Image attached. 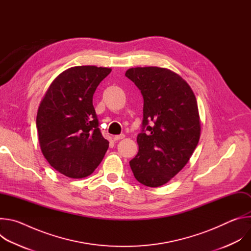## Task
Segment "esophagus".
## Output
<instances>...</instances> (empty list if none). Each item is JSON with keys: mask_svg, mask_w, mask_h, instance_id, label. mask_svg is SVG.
Returning <instances> with one entry per match:
<instances>
[{"mask_svg": "<svg viewBox=\"0 0 251 251\" xmlns=\"http://www.w3.org/2000/svg\"><path fill=\"white\" fill-rule=\"evenodd\" d=\"M125 138V135L124 134H121V135H116L113 137V140L114 141H118V140H121V139H124Z\"/></svg>", "mask_w": 251, "mask_h": 251, "instance_id": "obj_1", "label": "esophagus"}]
</instances>
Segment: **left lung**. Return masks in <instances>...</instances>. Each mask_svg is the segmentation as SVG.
I'll return each mask as SVG.
<instances>
[{"label":"left lung","mask_w":251,"mask_h":251,"mask_svg":"<svg viewBox=\"0 0 251 251\" xmlns=\"http://www.w3.org/2000/svg\"><path fill=\"white\" fill-rule=\"evenodd\" d=\"M125 75L144 99L142 132L137 136L139 151L130 167L139 183L157 188L186 166L198 145L197 99L186 80L168 68L134 67Z\"/></svg>","instance_id":"8db88e82"}]
</instances>
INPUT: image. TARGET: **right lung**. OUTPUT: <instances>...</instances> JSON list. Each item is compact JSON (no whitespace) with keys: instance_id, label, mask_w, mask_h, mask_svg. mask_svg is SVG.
Listing matches in <instances>:
<instances>
[{"instance_id":"1","label":"right lung","mask_w":251,"mask_h":251,"mask_svg":"<svg viewBox=\"0 0 251 251\" xmlns=\"http://www.w3.org/2000/svg\"><path fill=\"white\" fill-rule=\"evenodd\" d=\"M110 73L111 68L94 65L70 67L51 82L41 101L37 129L42 152L68 177L91 175L109 147L98 128L92 98Z\"/></svg>"}]
</instances>
